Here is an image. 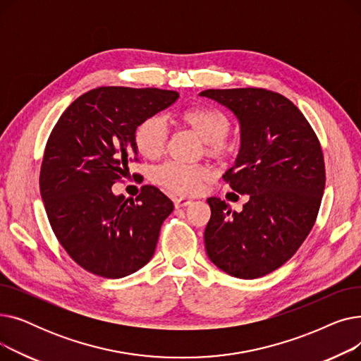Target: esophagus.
<instances>
[{
    "label": "esophagus",
    "instance_id": "1",
    "mask_svg": "<svg viewBox=\"0 0 361 361\" xmlns=\"http://www.w3.org/2000/svg\"><path fill=\"white\" fill-rule=\"evenodd\" d=\"M192 203H193V200L188 197H180V199H176V202H174L176 207H185V206H190Z\"/></svg>",
    "mask_w": 361,
    "mask_h": 361
}]
</instances>
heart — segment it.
<instances>
[{"mask_svg": "<svg viewBox=\"0 0 361 361\" xmlns=\"http://www.w3.org/2000/svg\"><path fill=\"white\" fill-rule=\"evenodd\" d=\"M177 120L190 128L206 145L207 155L222 158L233 146L226 140L230 133V120L225 114L212 106H192L181 111ZM168 130L165 121L158 116H150L139 123L135 130V145L146 159H158L165 150ZM212 178V171L206 165H184L168 162L155 171V183L165 190L180 196H195L203 190Z\"/></svg>", "mask_w": 361, "mask_h": 361, "instance_id": "obj_1", "label": "heart"}]
</instances>
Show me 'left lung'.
Here are the masks:
<instances>
[{"mask_svg":"<svg viewBox=\"0 0 361 361\" xmlns=\"http://www.w3.org/2000/svg\"><path fill=\"white\" fill-rule=\"evenodd\" d=\"M199 94L228 108L238 121L240 150L224 180L249 199L241 212L207 199V257L235 278L268 275L293 257L314 225L325 190L320 143L301 111L279 93L245 87Z\"/></svg>","mask_w":361,"mask_h":361,"instance_id":"8db88e82","label":"left lung"}]
</instances>
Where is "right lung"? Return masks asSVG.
Instances as JSON below:
<instances>
[{
    "mask_svg": "<svg viewBox=\"0 0 361 361\" xmlns=\"http://www.w3.org/2000/svg\"><path fill=\"white\" fill-rule=\"evenodd\" d=\"M180 97L176 90L104 86L75 99L55 124L39 187L55 237L83 269L104 278L139 271L157 249L174 204L154 185L133 200L112 184L137 159L135 130Z\"/></svg>",
    "mask_w": 361,
    "mask_h": 361,
    "instance_id": "add662e5",
    "label": "right lung"
}]
</instances>
